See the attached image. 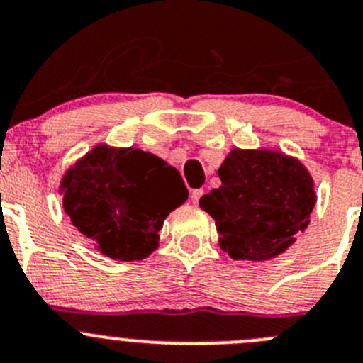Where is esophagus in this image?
<instances>
[{
  "label": "esophagus",
  "instance_id": "34e87169",
  "mask_svg": "<svg viewBox=\"0 0 363 363\" xmlns=\"http://www.w3.org/2000/svg\"><path fill=\"white\" fill-rule=\"evenodd\" d=\"M202 195H204V189H202V188L191 189V195H189V197H191L193 204H199V201H201Z\"/></svg>",
  "mask_w": 363,
  "mask_h": 363
}]
</instances>
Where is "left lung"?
Returning <instances> with one entry per match:
<instances>
[{
    "instance_id": "1",
    "label": "left lung",
    "mask_w": 363,
    "mask_h": 363,
    "mask_svg": "<svg viewBox=\"0 0 363 363\" xmlns=\"http://www.w3.org/2000/svg\"><path fill=\"white\" fill-rule=\"evenodd\" d=\"M222 186L201 199L233 259L276 258L310 223L313 181L297 159L235 148L218 168Z\"/></svg>"
}]
</instances>
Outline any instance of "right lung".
<instances>
[{
    "instance_id": "1",
    "label": "right lung",
    "mask_w": 363,
    "mask_h": 363,
    "mask_svg": "<svg viewBox=\"0 0 363 363\" xmlns=\"http://www.w3.org/2000/svg\"><path fill=\"white\" fill-rule=\"evenodd\" d=\"M62 189L74 228L120 262L157 249L164 218L188 199L174 166L140 148H93L64 175Z\"/></svg>"
}]
</instances>
